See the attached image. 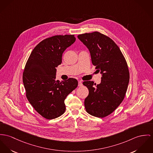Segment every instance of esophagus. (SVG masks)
I'll use <instances>...</instances> for the list:
<instances>
[{"label":"esophagus","mask_w":153,"mask_h":153,"mask_svg":"<svg viewBox=\"0 0 153 153\" xmlns=\"http://www.w3.org/2000/svg\"><path fill=\"white\" fill-rule=\"evenodd\" d=\"M82 81H79V87H82Z\"/></svg>","instance_id":"34e87169"}]
</instances>
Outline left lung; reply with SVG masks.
<instances>
[{
	"instance_id": "left-lung-1",
	"label": "left lung",
	"mask_w": 153,
	"mask_h": 153,
	"mask_svg": "<svg viewBox=\"0 0 153 153\" xmlns=\"http://www.w3.org/2000/svg\"><path fill=\"white\" fill-rule=\"evenodd\" d=\"M88 49L93 65L102 74L101 82H82L89 91L84 100L86 111L104 118L112 113L123 101L129 82L128 64L121 51L109 37L99 32L77 36Z\"/></svg>"
}]
</instances>
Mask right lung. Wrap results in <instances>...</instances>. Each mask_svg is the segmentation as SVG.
Here are the masks:
<instances>
[{"label":"right lung","mask_w":153,"mask_h":153,"mask_svg":"<svg viewBox=\"0 0 153 153\" xmlns=\"http://www.w3.org/2000/svg\"><path fill=\"white\" fill-rule=\"evenodd\" d=\"M76 41L74 35H55L40 42L26 63L23 82L26 97L42 117L52 119L66 110L65 100L78 85L76 79L56 80L63 52Z\"/></svg>","instance_id":"obj_1"}]
</instances>
